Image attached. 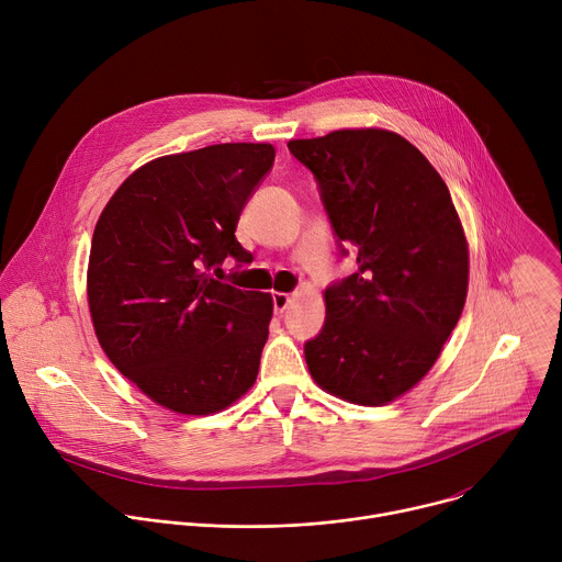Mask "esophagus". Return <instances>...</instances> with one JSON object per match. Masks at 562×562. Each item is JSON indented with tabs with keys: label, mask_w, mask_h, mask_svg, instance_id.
I'll return each instance as SVG.
<instances>
[{
	"label": "esophagus",
	"mask_w": 562,
	"mask_h": 562,
	"mask_svg": "<svg viewBox=\"0 0 562 562\" xmlns=\"http://www.w3.org/2000/svg\"><path fill=\"white\" fill-rule=\"evenodd\" d=\"M289 304H291V295L289 293H273V308H276V313H282Z\"/></svg>",
	"instance_id": "obj_1"
}]
</instances>
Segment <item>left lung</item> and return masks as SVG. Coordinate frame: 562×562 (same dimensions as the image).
<instances>
[{
	"label": "left lung",
	"instance_id": "left-lung-1",
	"mask_svg": "<svg viewBox=\"0 0 562 562\" xmlns=\"http://www.w3.org/2000/svg\"><path fill=\"white\" fill-rule=\"evenodd\" d=\"M289 150L358 262L325 291V327L304 345L308 373L353 405H389L429 373L458 325L469 286L462 222L440 173L393 131L340 128Z\"/></svg>",
	"mask_w": 562,
	"mask_h": 562
}]
</instances>
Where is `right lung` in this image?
Here are the masks:
<instances>
[{
	"label": "right lung",
	"instance_id": "right-lung-1",
	"mask_svg": "<svg viewBox=\"0 0 562 562\" xmlns=\"http://www.w3.org/2000/svg\"><path fill=\"white\" fill-rule=\"evenodd\" d=\"M273 159L271 144L251 142L150 159L95 224L87 295L100 347L173 414H217L258 378L273 297L206 269L247 262L235 226Z\"/></svg>",
	"mask_w": 562,
	"mask_h": 562
}]
</instances>
